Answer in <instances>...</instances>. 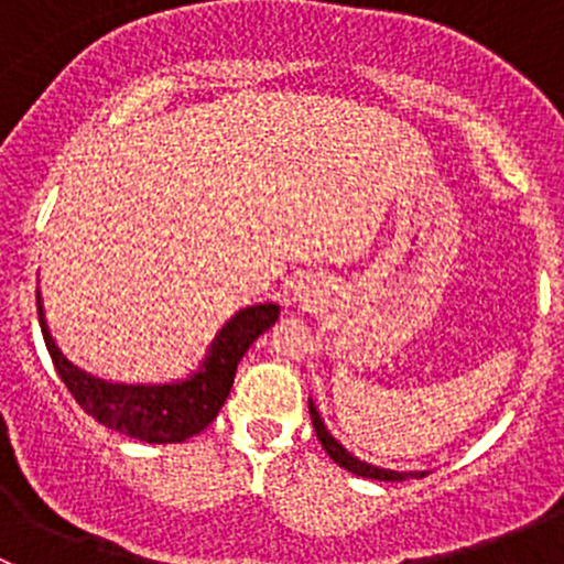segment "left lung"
<instances>
[{
    "label": "left lung",
    "mask_w": 564,
    "mask_h": 564,
    "mask_svg": "<svg viewBox=\"0 0 564 564\" xmlns=\"http://www.w3.org/2000/svg\"><path fill=\"white\" fill-rule=\"evenodd\" d=\"M308 409H311V420H314V429H316L318 442H322V447H324V451H327V456L333 458L338 466H344V469L355 471V475H360V477H371V480H392V482H395V480H406V477H425V475H429V471L379 469V466H371V464H366V460L355 458L349 451H346L344 445H340L338 440H335L333 434H329L327 429H324V423H322V417H318L314 403H308Z\"/></svg>",
    "instance_id": "left-lung-1"
}]
</instances>
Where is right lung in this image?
I'll list each match as a JSON object with an SVG mask.
<instances>
[{
    "label": "right lung",
    "mask_w": 564,
    "mask_h": 564,
    "mask_svg": "<svg viewBox=\"0 0 564 564\" xmlns=\"http://www.w3.org/2000/svg\"><path fill=\"white\" fill-rule=\"evenodd\" d=\"M281 308L272 303L240 311L215 338L202 371L176 384H111L73 366L54 344L37 294V318L56 373L78 406L106 429L150 445H172L196 436L220 412L235 384L237 366L261 333L275 324Z\"/></svg>",
    "instance_id": "right-lung-1"
}]
</instances>
